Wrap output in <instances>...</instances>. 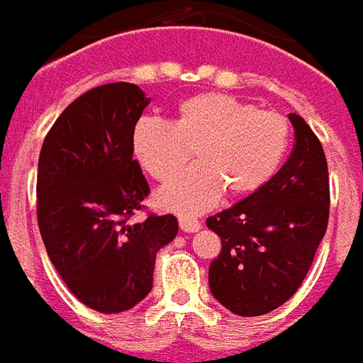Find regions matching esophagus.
I'll list each match as a JSON object with an SVG mask.
<instances>
[{"label": "esophagus", "instance_id": "esophagus-1", "mask_svg": "<svg viewBox=\"0 0 363 363\" xmlns=\"http://www.w3.org/2000/svg\"><path fill=\"white\" fill-rule=\"evenodd\" d=\"M179 228H182L184 233H197V230L201 228V223H199L197 218L179 217Z\"/></svg>", "mask_w": 363, "mask_h": 363}]
</instances>
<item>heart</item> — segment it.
Wrapping results in <instances>:
<instances>
[{
    "label": "heart",
    "instance_id": "obj_1",
    "mask_svg": "<svg viewBox=\"0 0 363 363\" xmlns=\"http://www.w3.org/2000/svg\"><path fill=\"white\" fill-rule=\"evenodd\" d=\"M136 162L158 182H172L195 148L197 166L162 187V209L199 215L223 189L246 197L269 184L291 146V125L276 111H259L233 95L205 91L177 105L172 123L145 117L130 138Z\"/></svg>",
    "mask_w": 363,
    "mask_h": 363
}]
</instances>
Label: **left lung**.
Wrapping results in <instances>:
<instances>
[{"label":"left lung","mask_w":363,"mask_h":363,"mask_svg":"<svg viewBox=\"0 0 363 363\" xmlns=\"http://www.w3.org/2000/svg\"><path fill=\"white\" fill-rule=\"evenodd\" d=\"M293 152L269 184L207 218L223 250L209 266L213 297L240 317L277 309L299 289L328 225V166L297 113Z\"/></svg>","instance_id":"obj_1"}]
</instances>
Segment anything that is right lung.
I'll return each mask as SVG.
<instances>
[{
  "mask_svg": "<svg viewBox=\"0 0 363 363\" xmlns=\"http://www.w3.org/2000/svg\"><path fill=\"white\" fill-rule=\"evenodd\" d=\"M148 104L135 84L94 87L56 119L38 158L37 217L48 258L84 305L107 315L150 293L156 252L177 235L174 215L127 223L148 195L130 146Z\"/></svg>",
  "mask_w": 363,
  "mask_h": 363,
  "instance_id": "obj_1",
  "label": "right lung"
}]
</instances>
